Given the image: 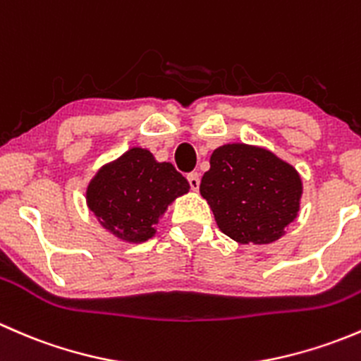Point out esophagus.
<instances>
[{"label": "esophagus", "mask_w": 361, "mask_h": 361, "mask_svg": "<svg viewBox=\"0 0 361 361\" xmlns=\"http://www.w3.org/2000/svg\"><path fill=\"white\" fill-rule=\"evenodd\" d=\"M187 180H188V183H190L192 190L197 192L199 190V183H201V176H199V173H190L187 176Z\"/></svg>", "instance_id": "34e87169"}]
</instances>
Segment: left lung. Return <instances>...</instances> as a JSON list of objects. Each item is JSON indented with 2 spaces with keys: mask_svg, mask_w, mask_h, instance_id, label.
<instances>
[{
  "mask_svg": "<svg viewBox=\"0 0 361 361\" xmlns=\"http://www.w3.org/2000/svg\"><path fill=\"white\" fill-rule=\"evenodd\" d=\"M199 190L225 235L239 245H269L297 218L302 180L267 148L227 143L211 154Z\"/></svg>",
  "mask_w": 361,
  "mask_h": 361,
  "instance_id": "left-lung-1",
  "label": "left lung"
}]
</instances>
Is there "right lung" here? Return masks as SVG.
<instances>
[{
    "instance_id": "obj_1",
    "label": "right lung",
    "mask_w": 361,
    "mask_h": 361,
    "mask_svg": "<svg viewBox=\"0 0 361 361\" xmlns=\"http://www.w3.org/2000/svg\"><path fill=\"white\" fill-rule=\"evenodd\" d=\"M190 185L171 162H159L150 150L133 147L104 164L87 185V206L110 234L140 245L155 235V225Z\"/></svg>"
}]
</instances>
